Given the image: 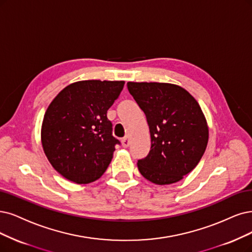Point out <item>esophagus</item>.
<instances>
[{"label":"esophagus","instance_id":"obj_1","mask_svg":"<svg viewBox=\"0 0 252 252\" xmlns=\"http://www.w3.org/2000/svg\"><path fill=\"white\" fill-rule=\"evenodd\" d=\"M121 144H123L124 147H127L129 145V139H128L127 136L121 139Z\"/></svg>","mask_w":252,"mask_h":252}]
</instances>
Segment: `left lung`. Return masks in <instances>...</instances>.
<instances>
[{
  "label": "left lung",
  "instance_id": "obj_1",
  "mask_svg": "<svg viewBox=\"0 0 252 252\" xmlns=\"http://www.w3.org/2000/svg\"><path fill=\"white\" fill-rule=\"evenodd\" d=\"M127 89L144 112L150 127V154L137 163L156 185L184 179L199 163L209 141L206 116L190 93L170 83L128 82Z\"/></svg>",
  "mask_w": 252,
  "mask_h": 252
}]
</instances>
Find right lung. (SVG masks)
Instances as JSON below:
<instances>
[{"label": "right lung", "instance_id": "obj_1", "mask_svg": "<svg viewBox=\"0 0 252 252\" xmlns=\"http://www.w3.org/2000/svg\"><path fill=\"white\" fill-rule=\"evenodd\" d=\"M124 85L125 81H79L52 100L42 120L41 144L63 178L89 184L108 168L119 141L112 136L107 111Z\"/></svg>", "mask_w": 252, "mask_h": 252}]
</instances>
